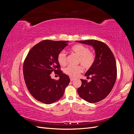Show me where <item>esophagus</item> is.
Instances as JSON below:
<instances>
[{"instance_id": "esophagus-1", "label": "esophagus", "mask_w": 134, "mask_h": 134, "mask_svg": "<svg viewBox=\"0 0 134 134\" xmlns=\"http://www.w3.org/2000/svg\"><path fill=\"white\" fill-rule=\"evenodd\" d=\"M70 81H71H71H72V80H74V78H71V77L70 78Z\"/></svg>"}]
</instances>
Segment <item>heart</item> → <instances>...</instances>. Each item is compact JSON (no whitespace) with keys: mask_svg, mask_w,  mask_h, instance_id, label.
<instances>
[{"mask_svg":"<svg viewBox=\"0 0 134 134\" xmlns=\"http://www.w3.org/2000/svg\"><path fill=\"white\" fill-rule=\"evenodd\" d=\"M72 54L78 56L77 63L80 64L86 69H88L93 65L95 61V55L90 51L89 48L82 44H75L71 48ZM57 60L59 64L62 66L65 65L67 63L66 53L64 51L60 52L58 55ZM83 71L82 67L78 65L76 66H69L64 69V72L69 76L75 77Z\"/></svg>","mask_w":134,"mask_h":134,"instance_id":"obj_1","label":"heart"}]
</instances>
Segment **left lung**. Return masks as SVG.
<instances>
[{
	"label": "left lung",
	"mask_w": 134,
	"mask_h": 134,
	"mask_svg": "<svg viewBox=\"0 0 134 134\" xmlns=\"http://www.w3.org/2000/svg\"><path fill=\"white\" fill-rule=\"evenodd\" d=\"M91 45L94 48V63L85 74L91 82L80 79L82 86L78 89L79 96L89 103L102 100L110 93L117 78L115 56L106 43L95 40L76 41Z\"/></svg>",
	"instance_id": "left-lung-1"
}]
</instances>
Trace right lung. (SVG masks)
Returning <instances> with one entry per match:
<instances>
[{"instance_id": "1", "label": "right lung", "mask_w": 134, "mask_h": 134, "mask_svg": "<svg viewBox=\"0 0 134 134\" xmlns=\"http://www.w3.org/2000/svg\"><path fill=\"white\" fill-rule=\"evenodd\" d=\"M68 41L43 40L36 44L28 52L24 61V79L28 91L34 98L49 104L63 96L70 78L60 70L57 57ZM54 72L59 76L56 81L51 78Z\"/></svg>"}]
</instances>
